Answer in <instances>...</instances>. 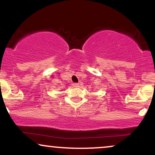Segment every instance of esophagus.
<instances>
[{
  "instance_id": "34e87169",
  "label": "esophagus",
  "mask_w": 155,
  "mask_h": 155,
  "mask_svg": "<svg viewBox=\"0 0 155 155\" xmlns=\"http://www.w3.org/2000/svg\"><path fill=\"white\" fill-rule=\"evenodd\" d=\"M72 85H73L74 87H78L80 86V84L79 83H73L72 84Z\"/></svg>"
}]
</instances>
